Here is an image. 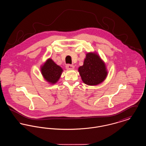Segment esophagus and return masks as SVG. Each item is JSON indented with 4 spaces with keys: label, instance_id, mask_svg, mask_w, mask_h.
Listing matches in <instances>:
<instances>
[{
    "label": "esophagus",
    "instance_id": "obj_1",
    "mask_svg": "<svg viewBox=\"0 0 146 146\" xmlns=\"http://www.w3.org/2000/svg\"><path fill=\"white\" fill-rule=\"evenodd\" d=\"M66 69L68 70H72L74 69V66L73 65L71 64H67L66 66Z\"/></svg>",
    "mask_w": 146,
    "mask_h": 146
}]
</instances>
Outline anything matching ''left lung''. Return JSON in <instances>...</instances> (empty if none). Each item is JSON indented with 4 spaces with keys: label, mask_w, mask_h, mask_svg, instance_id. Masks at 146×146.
I'll list each match as a JSON object with an SVG mask.
<instances>
[{
    "label": "left lung",
    "mask_w": 146,
    "mask_h": 146,
    "mask_svg": "<svg viewBox=\"0 0 146 146\" xmlns=\"http://www.w3.org/2000/svg\"><path fill=\"white\" fill-rule=\"evenodd\" d=\"M78 72L84 83L90 86L102 83L108 75L106 64L96 52L86 54L83 65L78 68Z\"/></svg>",
    "instance_id": "left-lung-1"
}]
</instances>
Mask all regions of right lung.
Returning <instances> with one entry per match:
<instances>
[{"label": "right lung", "mask_w": 146, "mask_h": 146, "mask_svg": "<svg viewBox=\"0 0 146 146\" xmlns=\"http://www.w3.org/2000/svg\"><path fill=\"white\" fill-rule=\"evenodd\" d=\"M63 71L62 68L49 58L40 66V72L44 79L51 85L56 83Z\"/></svg>", "instance_id": "1"}]
</instances>
